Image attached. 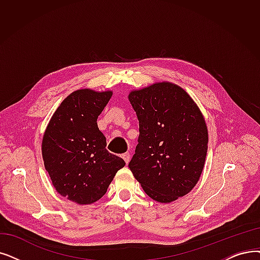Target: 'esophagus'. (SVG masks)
I'll return each instance as SVG.
<instances>
[{
  "label": "esophagus",
  "instance_id": "esophagus-1",
  "mask_svg": "<svg viewBox=\"0 0 260 260\" xmlns=\"http://www.w3.org/2000/svg\"><path fill=\"white\" fill-rule=\"evenodd\" d=\"M122 158L124 159V161H125V164L127 165L129 162V159H131V155H129V153H124L122 155Z\"/></svg>",
  "mask_w": 260,
  "mask_h": 260
}]
</instances>
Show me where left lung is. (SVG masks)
<instances>
[{
    "label": "left lung",
    "mask_w": 260,
    "mask_h": 260,
    "mask_svg": "<svg viewBox=\"0 0 260 260\" xmlns=\"http://www.w3.org/2000/svg\"><path fill=\"white\" fill-rule=\"evenodd\" d=\"M128 100L139 120V138L128 167L144 192L171 203L194 188L204 169L208 131L185 90L170 82L132 90Z\"/></svg>",
    "instance_id": "8db88e82"
}]
</instances>
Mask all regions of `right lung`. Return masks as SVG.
Instances as JSON below:
<instances>
[{
    "label": "right lung",
    "instance_id": "right-lung-1",
    "mask_svg": "<svg viewBox=\"0 0 260 260\" xmlns=\"http://www.w3.org/2000/svg\"><path fill=\"white\" fill-rule=\"evenodd\" d=\"M112 91L80 89L68 95L53 114L43 134L44 168L57 192L76 204L102 198L125 162L106 150L98 117Z\"/></svg>",
    "mask_w": 260,
    "mask_h": 260
}]
</instances>
